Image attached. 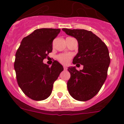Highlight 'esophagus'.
<instances>
[{"mask_svg":"<svg viewBox=\"0 0 124 124\" xmlns=\"http://www.w3.org/2000/svg\"><path fill=\"white\" fill-rule=\"evenodd\" d=\"M63 68H64V70H67V67H66V66H63Z\"/></svg>","mask_w":124,"mask_h":124,"instance_id":"1","label":"esophagus"}]
</instances>
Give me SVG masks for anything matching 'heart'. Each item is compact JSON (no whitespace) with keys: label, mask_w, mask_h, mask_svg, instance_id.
<instances>
[{"label":"heart","mask_w":124,"mask_h":124,"mask_svg":"<svg viewBox=\"0 0 124 124\" xmlns=\"http://www.w3.org/2000/svg\"><path fill=\"white\" fill-rule=\"evenodd\" d=\"M71 55L70 54H60L57 56V60L60 61L61 64H67L69 63Z\"/></svg>","instance_id":"1"}]
</instances>
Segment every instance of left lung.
Segmentation results:
<instances>
[{
  "instance_id": "8db88e82",
  "label": "left lung",
  "mask_w": 124,
  "mask_h": 124,
  "mask_svg": "<svg viewBox=\"0 0 124 124\" xmlns=\"http://www.w3.org/2000/svg\"><path fill=\"white\" fill-rule=\"evenodd\" d=\"M78 42V53L73 60L83 65L82 70L69 67L71 77L67 83L70 94L74 99L86 101L97 94L104 83L110 64L107 46L92 31L83 29L63 28Z\"/></svg>"
}]
</instances>
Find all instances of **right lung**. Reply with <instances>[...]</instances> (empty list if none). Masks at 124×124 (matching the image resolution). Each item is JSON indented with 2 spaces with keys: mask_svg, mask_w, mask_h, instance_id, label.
I'll use <instances>...</instances> for the list:
<instances>
[{
  "mask_svg": "<svg viewBox=\"0 0 124 124\" xmlns=\"http://www.w3.org/2000/svg\"><path fill=\"white\" fill-rule=\"evenodd\" d=\"M60 29L40 28L23 38L15 54L14 69L17 83L30 99L42 101L50 96L53 83L63 71L54 61L51 67L43 61L53 50V41Z\"/></svg>",
  "mask_w": 124,
  "mask_h": 124,
  "instance_id": "obj_1",
  "label": "right lung"
}]
</instances>
